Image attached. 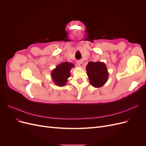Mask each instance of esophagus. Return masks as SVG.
Here are the masks:
<instances>
[{"label": "esophagus", "instance_id": "obj_1", "mask_svg": "<svg viewBox=\"0 0 146 146\" xmlns=\"http://www.w3.org/2000/svg\"><path fill=\"white\" fill-rule=\"evenodd\" d=\"M77 64H78V66H79V67H80V68H82L83 66V62L82 61H80V60H79V61H77Z\"/></svg>", "mask_w": 146, "mask_h": 146}]
</instances>
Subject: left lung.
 <instances>
[{
    "label": "left lung",
    "instance_id": "8db88e82",
    "mask_svg": "<svg viewBox=\"0 0 146 146\" xmlns=\"http://www.w3.org/2000/svg\"><path fill=\"white\" fill-rule=\"evenodd\" d=\"M86 69L90 84L95 88H100L107 82L109 73L104 62L90 61L88 63Z\"/></svg>",
    "mask_w": 146,
    "mask_h": 146
}]
</instances>
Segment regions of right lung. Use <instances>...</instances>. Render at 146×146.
<instances>
[{
    "label": "right lung",
    "mask_w": 146,
    "mask_h": 146,
    "mask_svg": "<svg viewBox=\"0 0 146 146\" xmlns=\"http://www.w3.org/2000/svg\"><path fill=\"white\" fill-rule=\"evenodd\" d=\"M75 67L74 64L66 61L58 64L51 72L53 82L56 86H64L68 82V78L70 76V70Z\"/></svg>",
    "instance_id": "1"
}]
</instances>
